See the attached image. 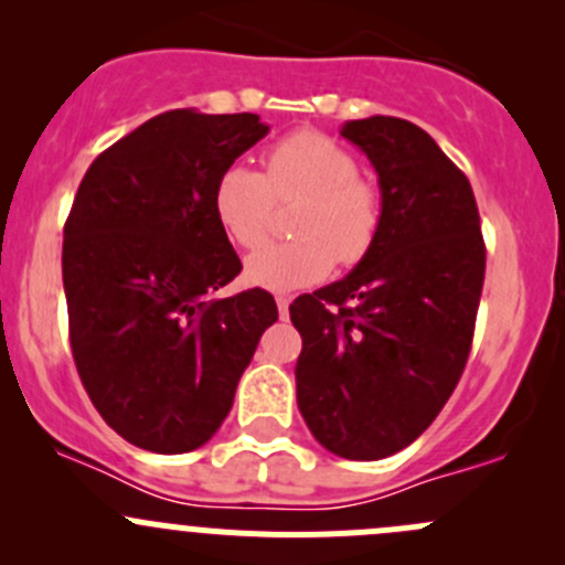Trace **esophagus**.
<instances>
[{
	"instance_id": "1",
	"label": "esophagus",
	"mask_w": 565,
	"mask_h": 565,
	"mask_svg": "<svg viewBox=\"0 0 565 565\" xmlns=\"http://www.w3.org/2000/svg\"><path fill=\"white\" fill-rule=\"evenodd\" d=\"M289 303H292V298H289V295H276V306H278V311H281V317L289 311Z\"/></svg>"
}]
</instances>
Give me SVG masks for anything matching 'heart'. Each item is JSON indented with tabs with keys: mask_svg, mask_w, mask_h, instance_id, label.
I'll return each mask as SVG.
<instances>
[{
	"mask_svg": "<svg viewBox=\"0 0 565 565\" xmlns=\"http://www.w3.org/2000/svg\"><path fill=\"white\" fill-rule=\"evenodd\" d=\"M276 201H300L298 242L268 244L246 259V278L273 292L311 287L341 265L369 254L383 224L377 185L358 174L347 147L317 130H300L273 145L265 172L230 167L213 188V210L235 246L255 248L269 228Z\"/></svg>",
	"mask_w": 565,
	"mask_h": 565,
	"instance_id": "b5f03b06",
	"label": "heart"
}]
</instances>
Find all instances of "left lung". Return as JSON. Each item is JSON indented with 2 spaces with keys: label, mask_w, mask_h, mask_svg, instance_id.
<instances>
[{
  "label": "left lung",
  "mask_w": 565,
  "mask_h": 565,
  "mask_svg": "<svg viewBox=\"0 0 565 565\" xmlns=\"http://www.w3.org/2000/svg\"><path fill=\"white\" fill-rule=\"evenodd\" d=\"M341 136L377 172L383 224L355 270L289 306L295 380L319 446L374 461L418 440L457 388L487 248L470 182L426 130L369 117Z\"/></svg>",
  "instance_id": "left-lung-1"
}]
</instances>
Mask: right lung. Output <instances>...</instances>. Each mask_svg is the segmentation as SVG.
Masks as SVG:
<instances>
[{
    "mask_svg": "<svg viewBox=\"0 0 565 565\" xmlns=\"http://www.w3.org/2000/svg\"><path fill=\"white\" fill-rule=\"evenodd\" d=\"M267 125L256 114L174 108L93 161L62 243L71 350L104 420L134 446L185 454L218 431L265 328L254 287L213 210L218 177Z\"/></svg>",
    "mask_w": 565,
    "mask_h": 565,
    "instance_id": "right-lung-1",
    "label": "right lung"
}]
</instances>
